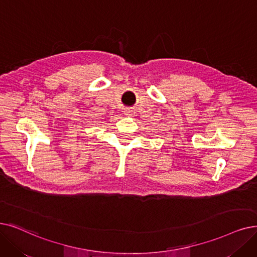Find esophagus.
<instances>
[{
  "instance_id": "obj_1",
  "label": "esophagus",
  "mask_w": 257,
  "mask_h": 257,
  "mask_svg": "<svg viewBox=\"0 0 257 257\" xmlns=\"http://www.w3.org/2000/svg\"><path fill=\"white\" fill-rule=\"evenodd\" d=\"M125 114H127V115H132V114H133V110H130V109L126 110V111H125Z\"/></svg>"
}]
</instances>
